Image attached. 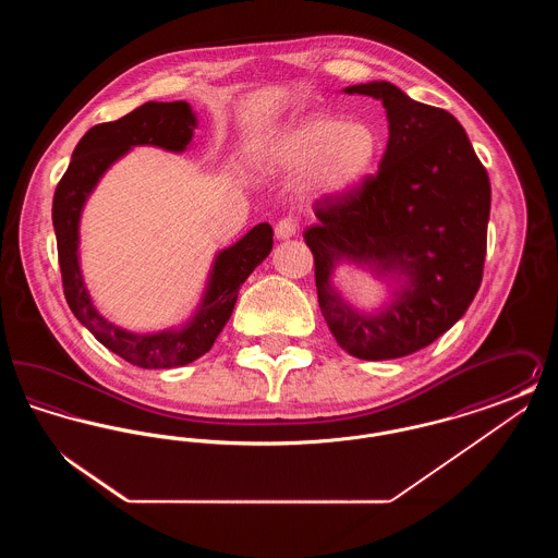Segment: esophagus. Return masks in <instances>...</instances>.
<instances>
[{
  "label": "esophagus",
  "instance_id": "34e87169",
  "mask_svg": "<svg viewBox=\"0 0 558 558\" xmlns=\"http://www.w3.org/2000/svg\"><path fill=\"white\" fill-rule=\"evenodd\" d=\"M274 232H276L278 239H291V236H294V234L299 232V221H296L294 217H284V219H280V221L276 223Z\"/></svg>",
  "mask_w": 558,
  "mask_h": 558
}]
</instances>
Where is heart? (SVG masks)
<instances>
[{"label":"heart","mask_w":558,"mask_h":558,"mask_svg":"<svg viewBox=\"0 0 558 558\" xmlns=\"http://www.w3.org/2000/svg\"><path fill=\"white\" fill-rule=\"evenodd\" d=\"M378 153L380 137L368 123L312 112L274 135L262 157L274 169H307V186L319 194H339L368 175Z\"/></svg>","instance_id":"1"}]
</instances>
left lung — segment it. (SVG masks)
Masks as SVG:
<instances>
[{"label": "left lung", "instance_id": "8db88e82", "mask_svg": "<svg viewBox=\"0 0 558 558\" xmlns=\"http://www.w3.org/2000/svg\"><path fill=\"white\" fill-rule=\"evenodd\" d=\"M383 100L389 119L378 171L314 205L305 242L314 255L322 316L360 360H396L430 345L473 303L485 264L492 187L469 135L448 110L408 98L387 81L347 87ZM366 260L409 276L378 317L347 308L329 284L337 260Z\"/></svg>", "mask_w": 558, "mask_h": 558}]
</instances>
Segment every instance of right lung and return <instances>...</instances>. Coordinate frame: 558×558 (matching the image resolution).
Returning a JSON list of instances; mask_svg holds the SVG:
<instances>
[{
    "label": "right lung",
    "mask_w": 558,
    "mask_h": 558,
    "mask_svg": "<svg viewBox=\"0 0 558 558\" xmlns=\"http://www.w3.org/2000/svg\"><path fill=\"white\" fill-rule=\"evenodd\" d=\"M196 128L186 102H146L130 114L94 125L73 153V160L53 192L52 221L58 244L62 289L75 318L112 353L137 368H175L198 360L232 316L242 282L259 266L274 242L269 223H259L234 246L221 251L213 266L211 282L196 318L178 332L133 335L102 318L83 287L77 244L81 207L108 167L137 144L184 150Z\"/></svg>",
    "instance_id": "1"
}]
</instances>
